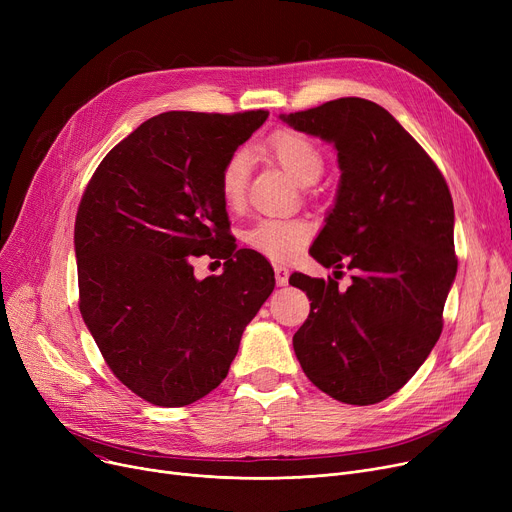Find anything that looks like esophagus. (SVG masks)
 <instances>
[{"mask_svg":"<svg viewBox=\"0 0 512 512\" xmlns=\"http://www.w3.org/2000/svg\"><path fill=\"white\" fill-rule=\"evenodd\" d=\"M274 274H276V284H278V286H286V284H288V276H290L288 267H284V265H274Z\"/></svg>","mask_w":512,"mask_h":512,"instance_id":"34e87169","label":"esophagus"}]
</instances>
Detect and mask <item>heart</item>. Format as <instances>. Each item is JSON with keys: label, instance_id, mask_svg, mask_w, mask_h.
<instances>
[{"label": "heart", "instance_id": "obj_1", "mask_svg": "<svg viewBox=\"0 0 512 512\" xmlns=\"http://www.w3.org/2000/svg\"><path fill=\"white\" fill-rule=\"evenodd\" d=\"M270 151L278 164L290 174V178L301 184H315L324 174V155L319 147L301 132L280 130L270 139ZM249 176V155L247 151H234L224 164L220 191L228 207H238L245 199ZM311 238V226L303 220H282L270 218L259 220L245 234L247 245L261 255L274 261H290L297 257Z\"/></svg>", "mask_w": 512, "mask_h": 512}]
</instances>
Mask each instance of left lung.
I'll return each instance as SVG.
<instances>
[{"instance_id":"left-lung-1","label":"left lung","mask_w":512,"mask_h":512,"mask_svg":"<svg viewBox=\"0 0 512 512\" xmlns=\"http://www.w3.org/2000/svg\"><path fill=\"white\" fill-rule=\"evenodd\" d=\"M280 120L336 149L334 205L309 253L355 270L346 290L332 278L290 276L311 301L294 355L321 392L375 405L413 378L442 334L456 276L452 197L434 161L378 103L342 97Z\"/></svg>"}]
</instances>
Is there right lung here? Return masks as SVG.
Returning <instances> with one entry per match:
<instances>
[{"label": "right lung", "mask_w": 512, "mask_h": 512, "mask_svg": "<svg viewBox=\"0 0 512 512\" xmlns=\"http://www.w3.org/2000/svg\"><path fill=\"white\" fill-rule=\"evenodd\" d=\"M166 112L103 157L74 226L80 313L116 378L157 407L218 388L249 321L270 297L272 265L226 236L220 178L267 120ZM229 261L197 281L190 259Z\"/></svg>", "instance_id": "add662e5"}]
</instances>
